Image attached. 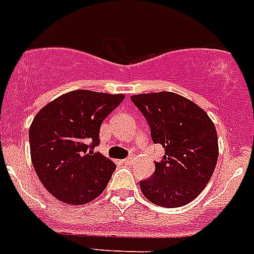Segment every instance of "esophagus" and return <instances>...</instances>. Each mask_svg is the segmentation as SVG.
Segmentation results:
<instances>
[{
  "label": "esophagus",
  "mask_w": 254,
  "mask_h": 254,
  "mask_svg": "<svg viewBox=\"0 0 254 254\" xmlns=\"http://www.w3.org/2000/svg\"><path fill=\"white\" fill-rule=\"evenodd\" d=\"M131 161H133V157H127V158L124 159L123 163H125V165H129V163H131Z\"/></svg>",
  "instance_id": "1"
}]
</instances>
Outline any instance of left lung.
Listing matches in <instances>:
<instances>
[{
  "instance_id": "8db88e82",
  "label": "left lung",
  "mask_w": 254,
  "mask_h": 254,
  "mask_svg": "<svg viewBox=\"0 0 254 254\" xmlns=\"http://www.w3.org/2000/svg\"><path fill=\"white\" fill-rule=\"evenodd\" d=\"M150 127L151 139L165 155L150 178L139 182L147 200L159 207L192 201L212 177L219 157L215 125L200 107L173 92L130 97Z\"/></svg>"
}]
</instances>
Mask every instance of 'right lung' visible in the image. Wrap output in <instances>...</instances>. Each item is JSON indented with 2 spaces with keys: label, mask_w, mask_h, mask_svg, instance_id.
I'll use <instances>...</instances> for the list:
<instances>
[{
  "label": "right lung",
  "mask_w": 254,
  "mask_h": 254,
  "mask_svg": "<svg viewBox=\"0 0 254 254\" xmlns=\"http://www.w3.org/2000/svg\"><path fill=\"white\" fill-rule=\"evenodd\" d=\"M124 95L72 91L42 108L29 130L31 162L42 185L67 204H85L103 192L116 165L101 153L100 127Z\"/></svg>",
  "instance_id": "1"
}]
</instances>
